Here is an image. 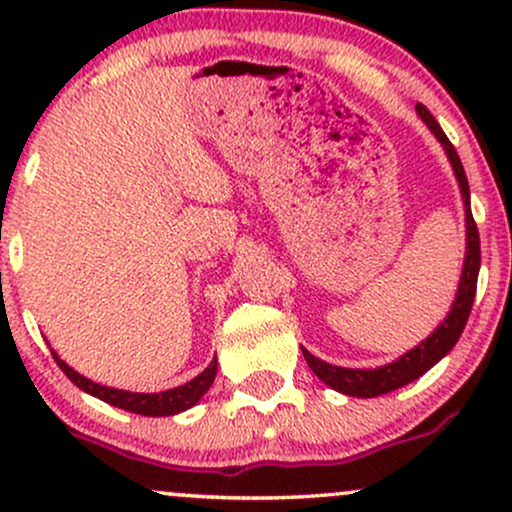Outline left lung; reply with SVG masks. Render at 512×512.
Returning a JSON list of instances; mask_svg holds the SVG:
<instances>
[{
    "instance_id": "1",
    "label": "left lung",
    "mask_w": 512,
    "mask_h": 512,
    "mask_svg": "<svg viewBox=\"0 0 512 512\" xmlns=\"http://www.w3.org/2000/svg\"><path fill=\"white\" fill-rule=\"evenodd\" d=\"M416 113H419L421 120L426 122V127L431 129L433 137L438 139L440 146L448 154V161L452 166V173H455L457 185H460L462 202H464V233H467V250H464V264H462V276L460 284H457L455 301L450 305V313L445 315V320L433 330L421 344H416L414 349L395 358L392 363H385L380 368H342L332 366V363L322 361L310 354L308 349H303L305 361L317 378L325 385H330L332 390L342 392V395L349 397H378L387 395V392L397 390V387H404L414 383L416 378L431 370L440 358H445L452 351V346L457 344L460 334L467 325V317L472 313L474 296H477V276H479V264H481V250H479V231L477 223H474L472 216V204H469V182L467 175H464L462 161L457 156L455 146L450 144V139L445 137V132L440 129L436 117L428 113L426 105L416 103Z\"/></svg>"
}]
</instances>
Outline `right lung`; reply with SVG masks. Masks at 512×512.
Wrapping results in <instances>:
<instances>
[{"label":"right lung","mask_w":512,"mask_h":512,"mask_svg":"<svg viewBox=\"0 0 512 512\" xmlns=\"http://www.w3.org/2000/svg\"><path fill=\"white\" fill-rule=\"evenodd\" d=\"M52 356H55L57 366L62 368V373L67 375L79 390L103 399V402L113 404L117 409H125V411H132V414H142V416H173V414H180V411L195 407L199 399L207 395V390L216 378V356H214V361H211L209 366L197 375V378H192L190 383L170 387V390H163V392H129V390H117V387L93 383V380H88L81 373H76L72 366H67L55 351H52Z\"/></svg>","instance_id":"add662e5"}]
</instances>
